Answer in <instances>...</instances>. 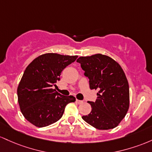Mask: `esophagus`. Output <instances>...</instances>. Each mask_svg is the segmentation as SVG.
I'll use <instances>...</instances> for the list:
<instances>
[{
    "label": "esophagus",
    "mask_w": 152,
    "mask_h": 152,
    "mask_svg": "<svg viewBox=\"0 0 152 152\" xmlns=\"http://www.w3.org/2000/svg\"><path fill=\"white\" fill-rule=\"evenodd\" d=\"M76 103L77 104H82V103H83V100H77V99Z\"/></svg>",
    "instance_id": "esophagus-1"
}]
</instances>
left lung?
Instances as JSON below:
<instances>
[{
  "label": "left lung",
  "instance_id": "1",
  "mask_svg": "<svg viewBox=\"0 0 152 152\" xmlns=\"http://www.w3.org/2000/svg\"><path fill=\"white\" fill-rule=\"evenodd\" d=\"M89 79L90 88L98 90L95 102L88 101L91 112L83 119L99 130L116 127L129 108V86L118 63L106 55L97 54L77 59Z\"/></svg>",
  "mask_w": 152,
  "mask_h": 152
}]
</instances>
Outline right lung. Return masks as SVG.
<instances>
[{"mask_svg": "<svg viewBox=\"0 0 152 152\" xmlns=\"http://www.w3.org/2000/svg\"><path fill=\"white\" fill-rule=\"evenodd\" d=\"M77 56L47 53L39 56L26 68L17 89L18 101L24 118L37 127H45L59 121L65 106L74 103L72 95L57 93L53 86L61 72Z\"/></svg>", "mask_w": 152, "mask_h": 152, "instance_id": "add662e5", "label": "right lung"}]
</instances>
